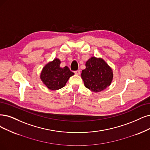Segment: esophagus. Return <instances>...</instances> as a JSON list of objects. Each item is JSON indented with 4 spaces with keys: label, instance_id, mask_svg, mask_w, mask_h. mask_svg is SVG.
I'll return each instance as SVG.
<instances>
[{
    "label": "esophagus",
    "instance_id": "1",
    "mask_svg": "<svg viewBox=\"0 0 150 150\" xmlns=\"http://www.w3.org/2000/svg\"><path fill=\"white\" fill-rule=\"evenodd\" d=\"M74 73L76 75H80V70H76V71H74Z\"/></svg>",
    "mask_w": 150,
    "mask_h": 150
}]
</instances>
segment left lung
Segmentation results:
<instances>
[{
  "mask_svg": "<svg viewBox=\"0 0 150 150\" xmlns=\"http://www.w3.org/2000/svg\"><path fill=\"white\" fill-rule=\"evenodd\" d=\"M81 77L86 88L90 91L98 93L111 84L113 80V71L111 67L101 57H91L85 64Z\"/></svg>",
  "mask_w": 150,
  "mask_h": 150,
  "instance_id": "1",
  "label": "left lung"
}]
</instances>
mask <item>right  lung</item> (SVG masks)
<instances>
[{"instance_id":"obj_1","label":"right lung","mask_w":150,"mask_h":150,"mask_svg":"<svg viewBox=\"0 0 150 150\" xmlns=\"http://www.w3.org/2000/svg\"><path fill=\"white\" fill-rule=\"evenodd\" d=\"M60 62L58 58H55L44 65L41 70L40 79L51 90H58L63 88L70 77L74 75L68 67H60Z\"/></svg>"}]
</instances>
